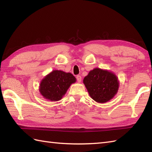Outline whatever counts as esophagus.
I'll return each instance as SVG.
<instances>
[{
	"instance_id": "1",
	"label": "esophagus",
	"mask_w": 152,
	"mask_h": 152,
	"mask_svg": "<svg viewBox=\"0 0 152 152\" xmlns=\"http://www.w3.org/2000/svg\"><path fill=\"white\" fill-rule=\"evenodd\" d=\"M76 80H77V81H78V82H81V81H82V77H81V76H80V75L76 76Z\"/></svg>"
}]
</instances>
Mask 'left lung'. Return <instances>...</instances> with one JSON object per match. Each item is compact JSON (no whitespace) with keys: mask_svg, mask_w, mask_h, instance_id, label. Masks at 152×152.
I'll return each mask as SVG.
<instances>
[{"mask_svg":"<svg viewBox=\"0 0 152 152\" xmlns=\"http://www.w3.org/2000/svg\"><path fill=\"white\" fill-rule=\"evenodd\" d=\"M91 97L97 102H106L114 97L119 88L115 74L107 70L95 69L83 79Z\"/></svg>","mask_w":152,"mask_h":152,"instance_id":"1","label":"left lung"}]
</instances>
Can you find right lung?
<instances>
[{
  "instance_id": "obj_1",
  "label": "right lung",
  "mask_w": 152,
  "mask_h": 152,
  "mask_svg": "<svg viewBox=\"0 0 152 152\" xmlns=\"http://www.w3.org/2000/svg\"><path fill=\"white\" fill-rule=\"evenodd\" d=\"M75 82L76 78L71 73L53 70L42 80L40 92L44 98L50 101H59L70 86Z\"/></svg>"
}]
</instances>
